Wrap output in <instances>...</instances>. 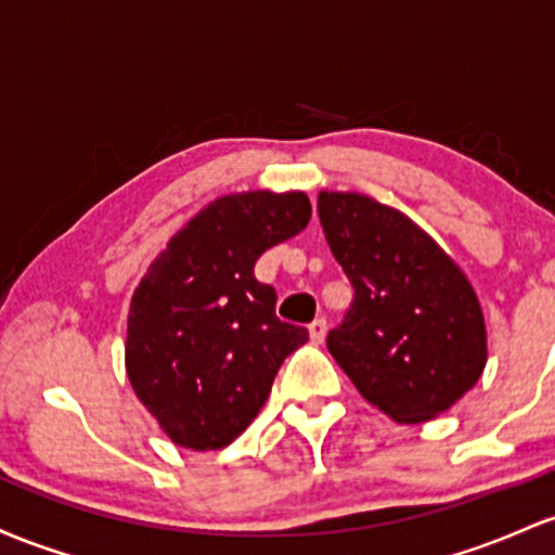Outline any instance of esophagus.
I'll use <instances>...</instances> for the list:
<instances>
[{"label":"esophagus","mask_w":555,"mask_h":555,"mask_svg":"<svg viewBox=\"0 0 555 555\" xmlns=\"http://www.w3.org/2000/svg\"><path fill=\"white\" fill-rule=\"evenodd\" d=\"M325 333H327V322L325 320H314L309 325L311 344H322V340H325Z\"/></svg>","instance_id":"34e87169"}]
</instances>
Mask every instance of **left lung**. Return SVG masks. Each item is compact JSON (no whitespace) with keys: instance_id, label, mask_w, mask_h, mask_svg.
<instances>
[{"instance_id":"left-lung-1","label":"left lung","mask_w":555,"mask_h":555,"mask_svg":"<svg viewBox=\"0 0 555 555\" xmlns=\"http://www.w3.org/2000/svg\"><path fill=\"white\" fill-rule=\"evenodd\" d=\"M322 230L353 301L327 348L357 390L396 422L443 414L475 388L488 359L475 291L406 215L359 194H327Z\"/></svg>"}]
</instances>
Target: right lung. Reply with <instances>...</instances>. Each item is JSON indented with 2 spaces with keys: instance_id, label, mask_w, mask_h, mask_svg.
Masks as SVG:
<instances>
[{
  "instance_id": "right-lung-1",
  "label": "right lung",
  "mask_w": 555,
  "mask_h": 555,
  "mask_svg": "<svg viewBox=\"0 0 555 555\" xmlns=\"http://www.w3.org/2000/svg\"><path fill=\"white\" fill-rule=\"evenodd\" d=\"M307 194L222 196L152 261L128 314L130 385L172 443L225 448L251 425L307 327L278 320L254 278L267 248L307 228Z\"/></svg>"
}]
</instances>
